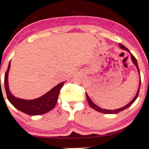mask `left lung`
I'll return each mask as SVG.
<instances>
[{"label":"left lung","mask_w":149,"mask_h":149,"mask_svg":"<svg viewBox=\"0 0 149 149\" xmlns=\"http://www.w3.org/2000/svg\"><path fill=\"white\" fill-rule=\"evenodd\" d=\"M119 46L120 47H121V48L123 49H125V50H127V52H129L130 53V52L129 49L127 48V47L125 46H124L123 45L121 44V43H119ZM131 57H132V61L133 63H134V65H136L137 69H138V73H139V75H140V70H139V68H138V63H137V60L136 58H135L134 55H132V54H131ZM140 82H141V80H140V83H139V86H138V91H137V93L136 95V96H135V97L133 99V100L131 101V102L129 103V104L127 105H126L125 106L123 107V108H119V109H116V110H106V109H102L100 108V107L97 106V105H95L94 103H93L92 101H91V100L90 99V97H88V95H87V93H86V99H87V101H88V103L89 104V106H91V108H92L93 109H94L95 110L97 111V112H102V113H104V114H117V113L121 112V111L124 110L125 109L127 108L128 107H130L131 105H132L133 103H134L135 101H136V100L137 99V97H138V94H139V91H140Z\"/></svg>","instance_id":"left-lung-1"}]
</instances>
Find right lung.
<instances>
[{
  "instance_id": "1",
  "label": "right lung",
  "mask_w": 149,
  "mask_h": 149,
  "mask_svg": "<svg viewBox=\"0 0 149 149\" xmlns=\"http://www.w3.org/2000/svg\"><path fill=\"white\" fill-rule=\"evenodd\" d=\"M10 65L11 63L9 62L7 70L5 74V81H4L6 94L9 102L17 110L31 116L43 114L52 110L56 106L59 93L65 82H63L56 85L46 94L35 100H26L16 98L10 93L8 86V73H9Z\"/></svg>"
}]
</instances>
